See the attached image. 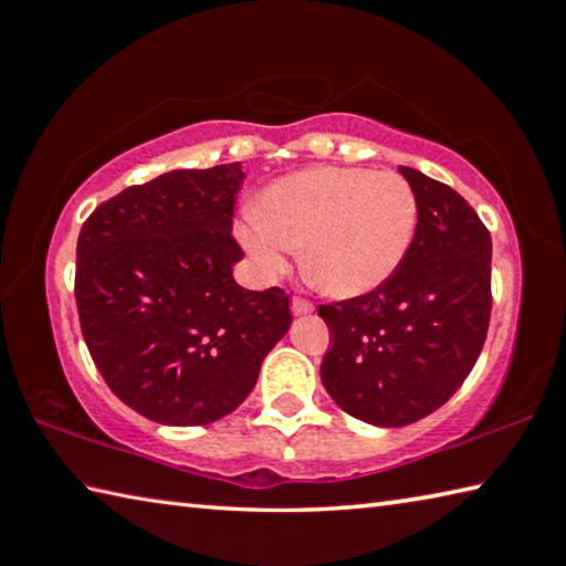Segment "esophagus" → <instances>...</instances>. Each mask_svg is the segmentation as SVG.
Masks as SVG:
<instances>
[{
  "label": "esophagus",
  "mask_w": 566,
  "mask_h": 566,
  "mask_svg": "<svg viewBox=\"0 0 566 566\" xmlns=\"http://www.w3.org/2000/svg\"><path fill=\"white\" fill-rule=\"evenodd\" d=\"M312 312H314V304L310 300L294 296V300H292V314H296V317H304V314H312Z\"/></svg>",
  "instance_id": "1"
}]
</instances>
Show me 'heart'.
Listing matches in <instances>:
<instances>
[{"mask_svg":"<svg viewBox=\"0 0 566 566\" xmlns=\"http://www.w3.org/2000/svg\"><path fill=\"white\" fill-rule=\"evenodd\" d=\"M417 232V197L397 171L319 167L272 181L239 239L254 264L280 274L294 247L319 292L352 300L399 270Z\"/></svg>","mask_w":566,"mask_h":566,"instance_id":"1","label":"heart"}]
</instances>
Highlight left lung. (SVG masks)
<instances>
[{
	"mask_svg": "<svg viewBox=\"0 0 566 566\" xmlns=\"http://www.w3.org/2000/svg\"><path fill=\"white\" fill-rule=\"evenodd\" d=\"M417 197V232L379 290L319 304L332 347L329 397L367 424L407 427L462 387L492 312V237L462 195L399 167Z\"/></svg>",
	"mask_w": 566,
	"mask_h": 566,
	"instance_id": "1",
	"label": "left lung"
}]
</instances>
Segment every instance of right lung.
Wrapping results in <instances>:
<instances>
[{
	"mask_svg": "<svg viewBox=\"0 0 566 566\" xmlns=\"http://www.w3.org/2000/svg\"><path fill=\"white\" fill-rule=\"evenodd\" d=\"M242 179L239 161L167 171L99 205L76 239L92 359L124 405L159 424L232 415L292 324L284 290L249 292L232 276Z\"/></svg>",
	"mask_w": 566,
	"mask_h": 566,
	"instance_id": "obj_1",
	"label": "right lung"
}]
</instances>
